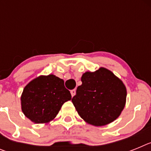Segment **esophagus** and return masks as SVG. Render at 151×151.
Wrapping results in <instances>:
<instances>
[{"instance_id": "esophagus-1", "label": "esophagus", "mask_w": 151, "mask_h": 151, "mask_svg": "<svg viewBox=\"0 0 151 151\" xmlns=\"http://www.w3.org/2000/svg\"><path fill=\"white\" fill-rule=\"evenodd\" d=\"M70 93H71L72 97H73V96H75V94H76V90H75V89H73V90H72L71 91H70Z\"/></svg>"}]
</instances>
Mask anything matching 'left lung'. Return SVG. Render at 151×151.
<instances>
[{
  "label": "left lung",
  "instance_id": "8db88e82",
  "mask_svg": "<svg viewBox=\"0 0 151 151\" xmlns=\"http://www.w3.org/2000/svg\"><path fill=\"white\" fill-rule=\"evenodd\" d=\"M72 102L84 121L103 126L116 120L126 102V88L110 70L101 67L83 73Z\"/></svg>",
  "mask_w": 151,
  "mask_h": 151
}]
</instances>
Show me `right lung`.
Instances as JSON below:
<instances>
[{"label":"right lung","mask_w":151,"mask_h":151,"mask_svg":"<svg viewBox=\"0 0 151 151\" xmlns=\"http://www.w3.org/2000/svg\"><path fill=\"white\" fill-rule=\"evenodd\" d=\"M71 99L63 80L53 74L40 76L24 88L21 109L34 123H48L57 116L64 103Z\"/></svg>","instance_id":"add662e5"}]
</instances>
